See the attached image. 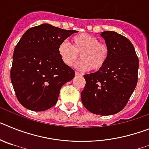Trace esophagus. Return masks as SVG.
<instances>
[{
	"instance_id": "obj_1",
	"label": "esophagus",
	"mask_w": 149,
	"mask_h": 149,
	"mask_svg": "<svg viewBox=\"0 0 149 149\" xmlns=\"http://www.w3.org/2000/svg\"><path fill=\"white\" fill-rule=\"evenodd\" d=\"M75 75L76 76H81V74L79 73V72H75Z\"/></svg>"
}]
</instances>
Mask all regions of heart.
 <instances>
[{
    "instance_id": "heart-1",
    "label": "heart",
    "mask_w": 149,
    "mask_h": 149,
    "mask_svg": "<svg viewBox=\"0 0 149 149\" xmlns=\"http://www.w3.org/2000/svg\"><path fill=\"white\" fill-rule=\"evenodd\" d=\"M71 45L67 41H63L58 46V55L66 65L71 66L78 58L81 60L75 64L77 70L86 72L101 69L108 57V48L104 43L99 42L95 36L87 33H79L71 39Z\"/></svg>"
}]
</instances>
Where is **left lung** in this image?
I'll return each instance as SVG.
<instances>
[{
  "instance_id": "8db88e82",
  "label": "left lung",
  "mask_w": 149,
  "mask_h": 149,
  "mask_svg": "<svg viewBox=\"0 0 149 149\" xmlns=\"http://www.w3.org/2000/svg\"><path fill=\"white\" fill-rule=\"evenodd\" d=\"M108 48L102 68L85 74L81 92L84 106L93 113L113 115L127 104L137 84L139 60L131 41L114 31L101 33Z\"/></svg>"
}]
</instances>
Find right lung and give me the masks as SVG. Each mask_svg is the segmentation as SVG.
<instances>
[{"instance_id":"add662e5","label":"right lung","mask_w":149,"mask_h":149,"mask_svg":"<svg viewBox=\"0 0 149 149\" xmlns=\"http://www.w3.org/2000/svg\"><path fill=\"white\" fill-rule=\"evenodd\" d=\"M77 30L49 24L27 30L15 46L10 77L21 104L33 111L54 106L60 91L74 77V71L58 55V46Z\"/></svg>"}]
</instances>
